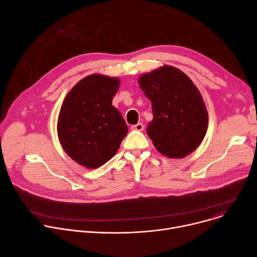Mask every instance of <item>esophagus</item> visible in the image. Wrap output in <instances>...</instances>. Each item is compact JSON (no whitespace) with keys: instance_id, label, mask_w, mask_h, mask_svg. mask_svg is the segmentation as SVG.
<instances>
[{"instance_id":"1","label":"esophagus","mask_w":257,"mask_h":257,"mask_svg":"<svg viewBox=\"0 0 257 257\" xmlns=\"http://www.w3.org/2000/svg\"><path fill=\"white\" fill-rule=\"evenodd\" d=\"M143 124H141V123H138V124H136V125H133L132 127H131V129L132 130H135V131H142L143 130Z\"/></svg>"}]
</instances>
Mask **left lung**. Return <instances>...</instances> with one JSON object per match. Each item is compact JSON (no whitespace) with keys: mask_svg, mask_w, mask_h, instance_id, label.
Returning <instances> with one entry per match:
<instances>
[{"mask_svg":"<svg viewBox=\"0 0 257 257\" xmlns=\"http://www.w3.org/2000/svg\"><path fill=\"white\" fill-rule=\"evenodd\" d=\"M140 88L151 101L154 119L146 132L164 156L182 159L203 140L208 115L192 80L176 67L165 65L139 77Z\"/></svg>","mask_w":257,"mask_h":257,"instance_id":"obj_1","label":"left lung"}]
</instances>
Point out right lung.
Listing matches in <instances>:
<instances>
[{"label":"right lung","instance_id":"add662e5","mask_svg":"<svg viewBox=\"0 0 257 257\" xmlns=\"http://www.w3.org/2000/svg\"><path fill=\"white\" fill-rule=\"evenodd\" d=\"M120 80L92 74L65 97L58 118V136L66 154L95 169L111 160L128 132L121 113L112 104Z\"/></svg>","mask_w":257,"mask_h":257}]
</instances>
